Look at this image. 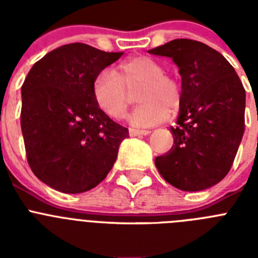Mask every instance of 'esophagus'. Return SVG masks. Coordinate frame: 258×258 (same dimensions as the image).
<instances>
[{"label":"esophagus","instance_id":"1","mask_svg":"<svg viewBox=\"0 0 258 258\" xmlns=\"http://www.w3.org/2000/svg\"><path fill=\"white\" fill-rule=\"evenodd\" d=\"M151 132L150 131H141V129H134V127H131L129 129V136L131 137H140V136H147Z\"/></svg>","mask_w":258,"mask_h":258}]
</instances>
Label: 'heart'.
Listing matches in <instances>:
<instances>
[{"label": "heart", "instance_id": "obj_1", "mask_svg": "<svg viewBox=\"0 0 258 258\" xmlns=\"http://www.w3.org/2000/svg\"><path fill=\"white\" fill-rule=\"evenodd\" d=\"M120 75L113 70H102L93 81V95L98 106L113 118H120L126 111L127 89L141 88L138 102L127 121L136 127H147L165 120L168 111L173 112L181 103V85L177 80L164 74V68L149 56H134L122 61Z\"/></svg>", "mask_w": 258, "mask_h": 258}]
</instances>
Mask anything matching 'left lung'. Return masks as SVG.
Instances as JSON below:
<instances>
[{
  "mask_svg": "<svg viewBox=\"0 0 258 258\" xmlns=\"http://www.w3.org/2000/svg\"><path fill=\"white\" fill-rule=\"evenodd\" d=\"M149 52L173 59L182 79L174 142L155 165L182 191L212 187L226 177L243 138V84L222 54L199 41L177 38Z\"/></svg>",
  "mask_w": 258,
  "mask_h": 258,
  "instance_id": "1",
  "label": "left lung"
}]
</instances>
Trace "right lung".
Wrapping results in <instances>:
<instances>
[{"mask_svg":"<svg viewBox=\"0 0 258 258\" xmlns=\"http://www.w3.org/2000/svg\"><path fill=\"white\" fill-rule=\"evenodd\" d=\"M121 55L75 42L47 52L27 75L20 112L27 160L54 190L85 192L112 169L129 132L99 108L93 81Z\"/></svg>","mask_w":258,"mask_h":258,"instance_id":"right-lung-1","label":"right lung"}]
</instances>
